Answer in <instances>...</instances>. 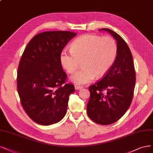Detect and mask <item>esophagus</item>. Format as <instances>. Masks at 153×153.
<instances>
[{"label":"esophagus","instance_id":"obj_1","mask_svg":"<svg viewBox=\"0 0 153 153\" xmlns=\"http://www.w3.org/2000/svg\"><path fill=\"white\" fill-rule=\"evenodd\" d=\"M74 88H75V89H76V90H80V89H83L82 86H75Z\"/></svg>","mask_w":153,"mask_h":153}]
</instances>
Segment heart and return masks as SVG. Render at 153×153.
Returning a JSON list of instances; mask_svg holds the SVG:
<instances>
[{
    "mask_svg": "<svg viewBox=\"0 0 153 153\" xmlns=\"http://www.w3.org/2000/svg\"><path fill=\"white\" fill-rule=\"evenodd\" d=\"M117 55V45L114 38L85 35L72 42L71 50L62 51L60 60L69 73L74 72L82 62V69L70 78L73 83L82 85L93 81L96 76H104L114 65Z\"/></svg>",
    "mask_w": 153,
    "mask_h": 153,
    "instance_id": "obj_1",
    "label": "heart"
}]
</instances>
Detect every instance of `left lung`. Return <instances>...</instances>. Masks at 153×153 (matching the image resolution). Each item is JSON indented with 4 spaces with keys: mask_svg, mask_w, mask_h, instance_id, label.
Segmentation results:
<instances>
[{
    "mask_svg": "<svg viewBox=\"0 0 153 153\" xmlns=\"http://www.w3.org/2000/svg\"><path fill=\"white\" fill-rule=\"evenodd\" d=\"M117 41V55L114 65L101 81L89 86L87 105L89 117L101 125L114 123L126 114L131 104L135 84V72L131 50L117 33L107 28Z\"/></svg>",
    "mask_w": 153,
    "mask_h": 153,
    "instance_id": "left-lung-1",
    "label": "left lung"
}]
</instances>
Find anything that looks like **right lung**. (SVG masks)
<instances>
[{
  "instance_id": "obj_1",
  "label": "right lung",
  "mask_w": 153,
  "mask_h": 153,
  "mask_svg": "<svg viewBox=\"0 0 153 153\" xmlns=\"http://www.w3.org/2000/svg\"><path fill=\"white\" fill-rule=\"evenodd\" d=\"M77 33L45 31L34 36L22 55L17 76L21 105L36 123L50 126L60 122L67 112L74 86L67 79L60 60L62 50Z\"/></svg>"
}]
</instances>
